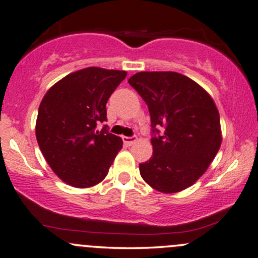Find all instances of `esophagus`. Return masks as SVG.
<instances>
[{
	"instance_id": "obj_1",
	"label": "esophagus",
	"mask_w": 258,
	"mask_h": 258,
	"mask_svg": "<svg viewBox=\"0 0 258 258\" xmlns=\"http://www.w3.org/2000/svg\"><path fill=\"white\" fill-rule=\"evenodd\" d=\"M122 141H123V144H125V146L130 147V146H132V144L136 143L137 138H136V137H125V136H123Z\"/></svg>"
}]
</instances>
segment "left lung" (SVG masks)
Returning <instances> with one entry per match:
<instances>
[{
  "label": "left lung",
  "instance_id": "8db88e82",
  "mask_svg": "<svg viewBox=\"0 0 258 258\" xmlns=\"http://www.w3.org/2000/svg\"><path fill=\"white\" fill-rule=\"evenodd\" d=\"M149 108L153 156L139 164L144 182L165 194L193 185L214 161L222 143L220 112L199 84L173 72H141L128 79Z\"/></svg>",
  "mask_w": 258,
  "mask_h": 258
}]
</instances>
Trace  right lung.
Listing matches in <instances>:
<instances>
[{"mask_svg":"<svg viewBox=\"0 0 258 258\" xmlns=\"http://www.w3.org/2000/svg\"><path fill=\"white\" fill-rule=\"evenodd\" d=\"M123 70L90 67L59 80L41 100L36 139L47 164L67 184L90 188L105 178L122 139L99 122L106 102L126 78Z\"/></svg>","mask_w":258,"mask_h":258,"instance_id":"add662e5","label":"right lung"}]
</instances>
